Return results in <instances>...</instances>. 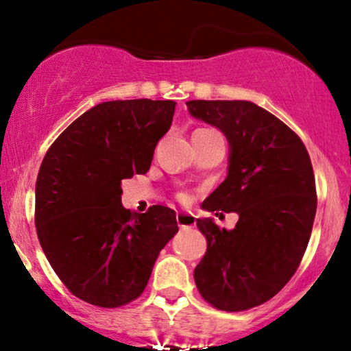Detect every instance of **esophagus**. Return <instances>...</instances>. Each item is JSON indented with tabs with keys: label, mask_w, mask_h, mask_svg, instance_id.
Wrapping results in <instances>:
<instances>
[{
	"label": "esophagus",
	"mask_w": 351,
	"mask_h": 351,
	"mask_svg": "<svg viewBox=\"0 0 351 351\" xmlns=\"http://www.w3.org/2000/svg\"><path fill=\"white\" fill-rule=\"evenodd\" d=\"M176 219H177V223H179V227H193L196 222L193 214L184 213V210H179V213L176 214Z\"/></svg>",
	"instance_id": "obj_1"
}]
</instances>
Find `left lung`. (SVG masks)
<instances>
[{"mask_svg": "<svg viewBox=\"0 0 351 351\" xmlns=\"http://www.w3.org/2000/svg\"><path fill=\"white\" fill-rule=\"evenodd\" d=\"M186 108L217 128L230 148L227 177L201 208L239 215L233 230L196 219L208 249L195 282L215 308L249 310L276 295L304 257L316 214L308 152L285 123L249 100H190Z\"/></svg>", "mask_w": 351, "mask_h": 351, "instance_id": "1", "label": "left lung"}]
</instances>
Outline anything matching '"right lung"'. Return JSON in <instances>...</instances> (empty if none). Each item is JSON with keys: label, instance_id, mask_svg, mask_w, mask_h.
<instances>
[{"label": "right lung", "instance_id": "1", "mask_svg": "<svg viewBox=\"0 0 351 351\" xmlns=\"http://www.w3.org/2000/svg\"><path fill=\"white\" fill-rule=\"evenodd\" d=\"M174 100H108L76 118L41 162L35 223L43 252L71 294L114 308L137 299L160 251L177 233L176 210L124 209L121 182L150 169Z\"/></svg>", "mask_w": 351, "mask_h": 351}]
</instances>
